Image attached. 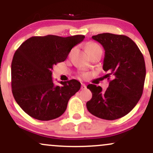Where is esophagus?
<instances>
[{
	"label": "esophagus",
	"mask_w": 153,
	"mask_h": 153,
	"mask_svg": "<svg viewBox=\"0 0 153 153\" xmlns=\"http://www.w3.org/2000/svg\"><path fill=\"white\" fill-rule=\"evenodd\" d=\"M85 88H86V85H85L84 83H82L81 84V89H82V90H84V89H85Z\"/></svg>",
	"instance_id": "34e87169"
}]
</instances>
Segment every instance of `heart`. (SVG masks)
I'll use <instances>...</instances> for the list:
<instances>
[{"instance_id":"obj_1","label":"heart","mask_w":153,"mask_h":153,"mask_svg":"<svg viewBox=\"0 0 153 153\" xmlns=\"http://www.w3.org/2000/svg\"><path fill=\"white\" fill-rule=\"evenodd\" d=\"M99 50H101V47H100L98 45H96V44H94V43L89 44V45H88L87 47H86L87 52L88 54H90V53H91V52H94V51ZM73 50H74V49H73V50H71V54L73 52ZM85 75H86L85 74H82V76H83V77H85Z\"/></svg>"}]
</instances>
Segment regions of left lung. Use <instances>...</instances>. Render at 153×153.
<instances>
[{
  "mask_svg": "<svg viewBox=\"0 0 153 153\" xmlns=\"http://www.w3.org/2000/svg\"><path fill=\"white\" fill-rule=\"evenodd\" d=\"M105 50L103 69L110 80L105 91L89 84L92 98L86 103L88 111L99 118L114 120L133 109L143 92L146 68L140 49L124 35L103 33L92 36Z\"/></svg>",
  "mask_w": 153,
  "mask_h": 153,
  "instance_id": "1",
  "label": "left lung"
}]
</instances>
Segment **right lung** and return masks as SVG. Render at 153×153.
Segmentation results:
<instances>
[{
	"label": "right lung",
	"instance_id": "1",
	"mask_svg": "<svg viewBox=\"0 0 153 153\" xmlns=\"http://www.w3.org/2000/svg\"><path fill=\"white\" fill-rule=\"evenodd\" d=\"M83 35L61 37L55 35L32 36L17 49L11 63L13 96L24 111L41 121L54 119L65 111L69 99L80 90L73 80L52 81L53 65L64 62Z\"/></svg>",
	"mask_w": 153,
	"mask_h": 153
}]
</instances>
